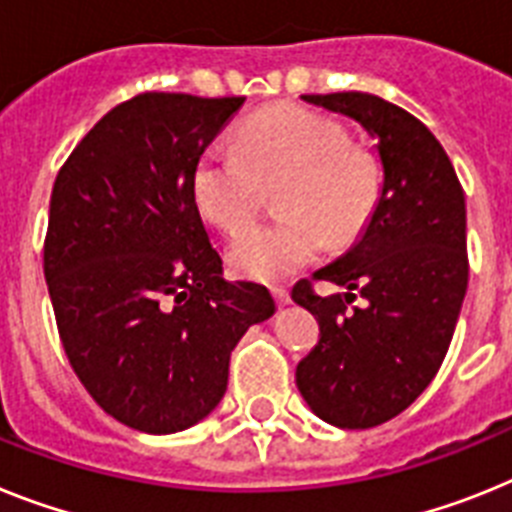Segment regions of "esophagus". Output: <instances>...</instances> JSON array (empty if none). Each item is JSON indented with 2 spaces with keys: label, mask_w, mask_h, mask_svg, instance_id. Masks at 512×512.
I'll return each instance as SVG.
<instances>
[{
  "label": "esophagus",
  "mask_w": 512,
  "mask_h": 512,
  "mask_svg": "<svg viewBox=\"0 0 512 512\" xmlns=\"http://www.w3.org/2000/svg\"><path fill=\"white\" fill-rule=\"evenodd\" d=\"M273 296H276L278 307H289V304H291V296H289V291H286V289H273Z\"/></svg>",
  "instance_id": "34e87169"
}]
</instances>
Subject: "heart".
Segmentation results:
<instances>
[{
    "mask_svg": "<svg viewBox=\"0 0 512 512\" xmlns=\"http://www.w3.org/2000/svg\"><path fill=\"white\" fill-rule=\"evenodd\" d=\"M239 148L197 158L192 192L205 216L236 234L255 218L263 187H276L283 216L244 231L229 249L234 273L276 283L312 263L328 239L362 234L380 197V169L367 148L346 143L336 119L299 106L260 111L239 127Z\"/></svg>",
    "mask_w": 512,
    "mask_h": 512,
    "instance_id": "obj_1",
    "label": "heart"
}]
</instances>
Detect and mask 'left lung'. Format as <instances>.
<instances>
[{"mask_svg": "<svg viewBox=\"0 0 512 512\" xmlns=\"http://www.w3.org/2000/svg\"><path fill=\"white\" fill-rule=\"evenodd\" d=\"M354 119L382 169L367 226L315 270L343 294L291 291L320 322V343L296 367V388L322 422L367 429L409 409L448 354L468 286L466 197L448 153L409 111L369 93L302 96ZM362 308H349L353 291Z\"/></svg>", "mask_w": 512, "mask_h": 512, "instance_id": "obj_1", "label": "left lung"}]
</instances>
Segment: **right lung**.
<instances>
[{
    "label": "right lung",
    "instance_id": "1",
    "mask_svg": "<svg viewBox=\"0 0 512 512\" xmlns=\"http://www.w3.org/2000/svg\"><path fill=\"white\" fill-rule=\"evenodd\" d=\"M242 103L140 93L80 140L51 190L44 276L67 359L106 414L148 435L203 422L239 338L276 315L265 286L223 276L192 192Z\"/></svg>",
    "mask_w": 512,
    "mask_h": 512
}]
</instances>
